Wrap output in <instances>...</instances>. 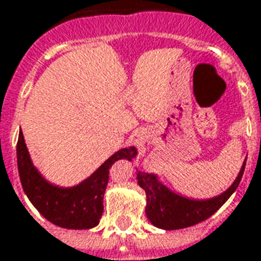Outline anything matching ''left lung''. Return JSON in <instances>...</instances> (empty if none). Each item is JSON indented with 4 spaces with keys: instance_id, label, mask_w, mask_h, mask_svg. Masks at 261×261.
Returning a JSON list of instances; mask_svg holds the SVG:
<instances>
[{
    "instance_id": "left-lung-1",
    "label": "left lung",
    "mask_w": 261,
    "mask_h": 261,
    "mask_svg": "<svg viewBox=\"0 0 261 261\" xmlns=\"http://www.w3.org/2000/svg\"><path fill=\"white\" fill-rule=\"evenodd\" d=\"M245 166L246 159L242 165L239 175L229 189L225 190L222 194L208 200H192L179 196L165 186L156 175L137 172L138 185L147 194L145 213L148 219L156 228L166 230L183 229L205 221L214 213H217L238 189L245 172Z\"/></svg>"
}]
</instances>
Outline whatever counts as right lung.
I'll return each mask as SVG.
<instances>
[{
    "label": "right lung",
    "mask_w": 261,
    "mask_h": 261,
    "mask_svg": "<svg viewBox=\"0 0 261 261\" xmlns=\"http://www.w3.org/2000/svg\"><path fill=\"white\" fill-rule=\"evenodd\" d=\"M136 156V147L123 148L80 185L60 187L46 180L35 168L22 133L16 144L18 170L23 192L44 218L67 229H91L99 224L103 214V196L109 181V169L119 159L131 161Z\"/></svg>",
    "instance_id": "right-lung-1"
}]
</instances>
